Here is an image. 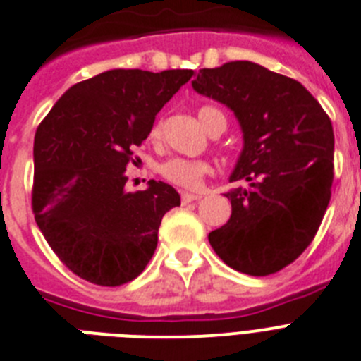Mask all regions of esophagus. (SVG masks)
<instances>
[{
	"instance_id": "esophagus-1",
	"label": "esophagus",
	"mask_w": 361,
	"mask_h": 361,
	"mask_svg": "<svg viewBox=\"0 0 361 361\" xmlns=\"http://www.w3.org/2000/svg\"><path fill=\"white\" fill-rule=\"evenodd\" d=\"M180 199H183V204H190V202H193V200L202 199V195H200V193H188V191H183Z\"/></svg>"
}]
</instances>
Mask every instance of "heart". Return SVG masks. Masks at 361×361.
I'll list each match as a JSON object with an SVG mask.
<instances>
[{"mask_svg":"<svg viewBox=\"0 0 361 361\" xmlns=\"http://www.w3.org/2000/svg\"><path fill=\"white\" fill-rule=\"evenodd\" d=\"M199 119L204 124V128L212 132L216 126L224 124L226 128V117L224 114L219 110V108L213 106H202L199 110ZM162 137V128L161 124H153L152 130H149V139L153 142L161 141ZM159 171L164 178H168L170 183L177 184V186L190 188V190H195L202 184L204 177L212 173V166L204 161H191V159H183V157H171L166 162H162L159 166Z\"/></svg>","mask_w":361,"mask_h":361,"instance_id":"heart-1","label":"heart"}]
</instances>
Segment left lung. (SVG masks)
<instances>
[{"instance_id": "1", "label": "left lung", "mask_w": 361, "mask_h": 361, "mask_svg": "<svg viewBox=\"0 0 361 361\" xmlns=\"http://www.w3.org/2000/svg\"><path fill=\"white\" fill-rule=\"evenodd\" d=\"M193 90L226 104L244 135L229 180L231 216L208 235L229 267L266 276L295 262L317 235L333 186L329 116L304 86L251 61L202 68Z\"/></svg>"}]
</instances>
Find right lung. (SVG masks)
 Returning a JSON list of instances; mask_svg holds the SVG:
<instances>
[{
  "mask_svg": "<svg viewBox=\"0 0 361 361\" xmlns=\"http://www.w3.org/2000/svg\"><path fill=\"white\" fill-rule=\"evenodd\" d=\"M193 70H108L70 86L34 137L32 212L72 273L104 288L141 275L166 212L180 195L162 180L126 191L132 149Z\"/></svg>",
  "mask_w": 361,
  "mask_h": 361,
  "instance_id": "1",
  "label": "right lung"
}]
</instances>
